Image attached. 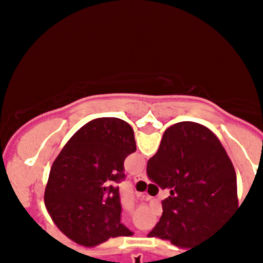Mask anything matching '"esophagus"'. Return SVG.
<instances>
[{"mask_svg": "<svg viewBox=\"0 0 263 263\" xmlns=\"http://www.w3.org/2000/svg\"><path fill=\"white\" fill-rule=\"evenodd\" d=\"M147 178H146V173H143V172H142V173H138L137 176L135 177V180H146Z\"/></svg>", "mask_w": 263, "mask_h": 263, "instance_id": "1", "label": "esophagus"}]
</instances>
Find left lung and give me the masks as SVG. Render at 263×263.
Here are the masks:
<instances>
[{
  "label": "left lung",
  "mask_w": 263,
  "mask_h": 263,
  "mask_svg": "<svg viewBox=\"0 0 263 263\" xmlns=\"http://www.w3.org/2000/svg\"><path fill=\"white\" fill-rule=\"evenodd\" d=\"M136 151L134 129L117 117H100L75 132L50 168L44 203L65 236L85 247L132 236L121 222L119 186L123 162Z\"/></svg>",
  "instance_id": "8db88e82"
}]
</instances>
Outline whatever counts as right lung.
Here are the masks:
<instances>
[{"instance_id": "1", "label": "right lung", "mask_w": 263, "mask_h": 263, "mask_svg": "<svg viewBox=\"0 0 263 263\" xmlns=\"http://www.w3.org/2000/svg\"><path fill=\"white\" fill-rule=\"evenodd\" d=\"M147 174L162 189H172L148 237L193 249L240 209L234 165L218 137L203 125L184 121L165 129Z\"/></svg>"}]
</instances>
